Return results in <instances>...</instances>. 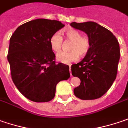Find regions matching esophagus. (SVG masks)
<instances>
[{"label": "esophagus", "instance_id": "esophagus-1", "mask_svg": "<svg viewBox=\"0 0 128 128\" xmlns=\"http://www.w3.org/2000/svg\"><path fill=\"white\" fill-rule=\"evenodd\" d=\"M70 74L72 76V73H71V65H70Z\"/></svg>", "mask_w": 128, "mask_h": 128}]
</instances>
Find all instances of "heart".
Instances as JSON below:
<instances>
[{"label": "heart", "mask_w": 128, "mask_h": 128, "mask_svg": "<svg viewBox=\"0 0 128 128\" xmlns=\"http://www.w3.org/2000/svg\"><path fill=\"white\" fill-rule=\"evenodd\" d=\"M65 36L67 40L72 42L69 50L70 52H59L56 55V59L64 64H70L76 62L80 57L85 56L90 50L91 41L90 37L82 36L80 31L76 29H69L65 32ZM50 46L54 52H58L61 50L63 43V38L60 33L56 32L51 36Z\"/></svg>", "instance_id": "b5f03b06"}]
</instances>
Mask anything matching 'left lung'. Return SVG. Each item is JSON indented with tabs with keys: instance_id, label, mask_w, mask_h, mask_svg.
<instances>
[{
	"instance_id": "8db88e82",
	"label": "left lung",
	"mask_w": 128,
	"mask_h": 128,
	"mask_svg": "<svg viewBox=\"0 0 128 128\" xmlns=\"http://www.w3.org/2000/svg\"><path fill=\"white\" fill-rule=\"evenodd\" d=\"M70 25L85 32L91 41L85 57L72 65V74L81 81L74 90V95L84 100L100 98L116 79L120 56L118 41L111 31L95 22H72Z\"/></svg>"
}]
</instances>
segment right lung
<instances>
[{
	"instance_id": "right-lung-1",
	"label": "right lung",
	"mask_w": 128,
	"mask_h": 128,
	"mask_svg": "<svg viewBox=\"0 0 128 128\" xmlns=\"http://www.w3.org/2000/svg\"><path fill=\"white\" fill-rule=\"evenodd\" d=\"M64 26L56 20L39 18L18 26L10 38L8 61L19 92L36 102L51 101L56 86L70 78L68 65L56 64L51 36Z\"/></svg>"
}]
</instances>
